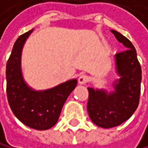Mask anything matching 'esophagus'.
I'll return each instance as SVG.
<instances>
[{
	"instance_id": "1",
	"label": "esophagus",
	"mask_w": 148,
	"mask_h": 148,
	"mask_svg": "<svg viewBox=\"0 0 148 148\" xmlns=\"http://www.w3.org/2000/svg\"><path fill=\"white\" fill-rule=\"evenodd\" d=\"M89 80H90L89 76L86 75H84V73H83V75H79V78H78V82H79V84H87L89 82Z\"/></svg>"
}]
</instances>
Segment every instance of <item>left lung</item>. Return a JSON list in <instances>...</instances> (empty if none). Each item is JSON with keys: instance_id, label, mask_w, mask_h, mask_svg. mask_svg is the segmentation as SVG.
<instances>
[{"instance_id": "left-lung-1", "label": "left lung", "mask_w": 148, "mask_h": 148, "mask_svg": "<svg viewBox=\"0 0 148 148\" xmlns=\"http://www.w3.org/2000/svg\"><path fill=\"white\" fill-rule=\"evenodd\" d=\"M126 47L117 53L116 71L121 78L114 84V92L88 88L87 111L91 120L103 128H111L124 123L135 113L139 105L142 70L132 42L116 31H111Z\"/></svg>"}]
</instances>
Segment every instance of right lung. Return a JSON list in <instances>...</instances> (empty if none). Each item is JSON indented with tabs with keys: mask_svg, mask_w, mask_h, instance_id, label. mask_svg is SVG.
<instances>
[{
	"mask_svg": "<svg viewBox=\"0 0 148 148\" xmlns=\"http://www.w3.org/2000/svg\"><path fill=\"white\" fill-rule=\"evenodd\" d=\"M32 30L20 35L6 64V92L12 113L31 128L46 130L57 123L67 97L75 88V79L43 92L32 90L23 82L21 72V52Z\"/></svg>",
	"mask_w": 148,
	"mask_h": 148,
	"instance_id": "1",
	"label": "right lung"
}]
</instances>
